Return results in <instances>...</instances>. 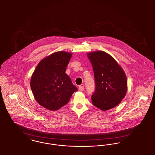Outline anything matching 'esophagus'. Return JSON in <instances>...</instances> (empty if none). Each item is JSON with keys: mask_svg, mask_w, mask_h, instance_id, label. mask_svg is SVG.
Returning <instances> with one entry per match:
<instances>
[{"mask_svg": "<svg viewBox=\"0 0 155 155\" xmlns=\"http://www.w3.org/2000/svg\"><path fill=\"white\" fill-rule=\"evenodd\" d=\"M84 86H83V85H80L79 86V91H82L84 90Z\"/></svg>", "mask_w": 155, "mask_h": 155, "instance_id": "esophagus-1", "label": "esophagus"}]
</instances>
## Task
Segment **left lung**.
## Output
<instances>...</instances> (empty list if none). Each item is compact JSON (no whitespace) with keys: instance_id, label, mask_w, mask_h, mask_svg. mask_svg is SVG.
Instances as JSON below:
<instances>
[{"instance_id":"8db88e82","label":"left lung","mask_w":155,"mask_h":155,"mask_svg":"<svg viewBox=\"0 0 155 155\" xmlns=\"http://www.w3.org/2000/svg\"><path fill=\"white\" fill-rule=\"evenodd\" d=\"M93 68L96 89L92 96L93 105L105 111L120 103L127 90V81L120 65L106 52L86 53Z\"/></svg>"}]
</instances>
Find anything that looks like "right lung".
I'll use <instances>...</instances> for the list:
<instances>
[{"instance_id":"1","label":"right lung","mask_w":155,"mask_h":155,"mask_svg":"<svg viewBox=\"0 0 155 155\" xmlns=\"http://www.w3.org/2000/svg\"><path fill=\"white\" fill-rule=\"evenodd\" d=\"M72 56L71 52L53 53L41 59L31 75V87L35 100L49 110L61 109L78 91L65 73Z\"/></svg>"}]
</instances>
